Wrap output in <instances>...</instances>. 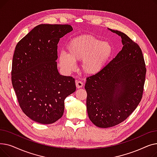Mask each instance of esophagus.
Wrapping results in <instances>:
<instances>
[{
  "mask_svg": "<svg viewBox=\"0 0 157 157\" xmlns=\"http://www.w3.org/2000/svg\"><path fill=\"white\" fill-rule=\"evenodd\" d=\"M76 87L78 88H81L83 86L84 84H83V82L81 81H76Z\"/></svg>",
  "mask_w": 157,
  "mask_h": 157,
  "instance_id": "obj_1",
  "label": "esophagus"
}]
</instances>
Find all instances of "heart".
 Segmentation results:
<instances>
[{"label":"heart","mask_w":157,"mask_h":157,"mask_svg":"<svg viewBox=\"0 0 157 157\" xmlns=\"http://www.w3.org/2000/svg\"><path fill=\"white\" fill-rule=\"evenodd\" d=\"M67 53L59 54L62 67L68 71L75 68V62L82 61L81 67L87 74L99 72L111 55L113 48L110 44L92 35H84L74 38L67 45Z\"/></svg>","instance_id":"b5f03b06"}]
</instances>
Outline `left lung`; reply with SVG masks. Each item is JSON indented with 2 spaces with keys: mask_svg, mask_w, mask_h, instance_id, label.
I'll return each mask as SVG.
<instances>
[{
  "mask_svg": "<svg viewBox=\"0 0 157 157\" xmlns=\"http://www.w3.org/2000/svg\"><path fill=\"white\" fill-rule=\"evenodd\" d=\"M123 45L115 58L95 74L86 78L88 117L95 125L112 127L125 121L141 102L146 68L141 48L124 33Z\"/></svg>",
  "mask_w": 157,
  "mask_h": 157,
  "instance_id": "left-lung-1",
  "label": "left lung"
}]
</instances>
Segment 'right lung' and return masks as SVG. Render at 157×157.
<instances>
[{"label": "right lung", "mask_w": 157, "mask_h": 157, "mask_svg": "<svg viewBox=\"0 0 157 157\" xmlns=\"http://www.w3.org/2000/svg\"><path fill=\"white\" fill-rule=\"evenodd\" d=\"M72 30L68 24H40L16 44L11 80L23 112L43 124H51L63 114L65 98L76 91L75 79L58 72V43Z\"/></svg>", "instance_id": "1"}]
</instances>
